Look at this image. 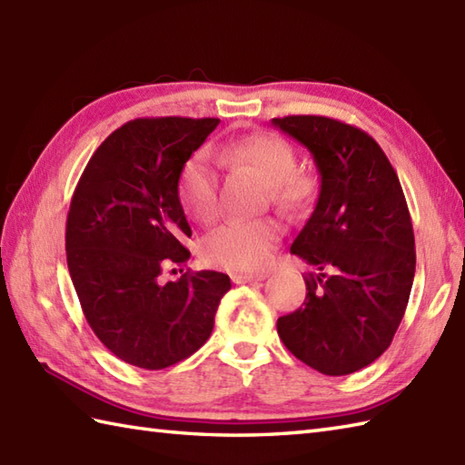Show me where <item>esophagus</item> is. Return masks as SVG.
I'll return each instance as SVG.
<instances>
[{
  "instance_id": "34e87169",
  "label": "esophagus",
  "mask_w": 465,
  "mask_h": 465,
  "mask_svg": "<svg viewBox=\"0 0 465 465\" xmlns=\"http://www.w3.org/2000/svg\"><path fill=\"white\" fill-rule=\"evenodd\" d=\"M268 278V273H233V283H252V282H263Z\"/></svg>"
}]
</instances>
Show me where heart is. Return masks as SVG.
I'll return each mask as SVG.
<instances>
[{"label": "heart", "mask_w": 465, "mask_h": 465, "mask_svg": "<svg viewBox=\"0 0 465 465\" xmlns=\"http://www.w3.org/2000/svg\"><path fill=\"white\" fill-rule=\"evenodd\" d=\"M217 162L243 165L258 173L270 185L272 202L283 212H298L312 202L315 180L310 172L295 167V150L283 137L255 134L215 147ZM182 205L197 222L215 220L217 173L203 152L187 160L180 175ZM280 225L272 220L232 222L217 227L202 242V258L212 268L227 272H255L270 263L280 240Z\"/></svg>", "instance_id": "obj_1"}]
</instances>
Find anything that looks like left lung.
<instances>
[{
  "label": "left lung",
  "instance_id": "8db88e82",
  "mask_svg": "<svg viewBox=\"0 0 465 465\" xmlns=\"http://www.w3.org/2000/svg\"><path fill=\"white\" fill-rule=\"evenodd\" d=\"M272 125L308 147L320 172L318 203L292 243L320 273L305 278L303 308L282 315L278 333L310 368L348 375L390 348L406 313L416 273L406 197L381 147L358 127L322 115Z\"/></svg>",
  "mask_w": 465,
  "mask_h": 465
}]
</instances>
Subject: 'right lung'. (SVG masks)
Wrapping results in <instances>:
<instances>
[{"instance_id":"right-lung-1","label":"right lung","mask_w":465,"mask_h":465,"mask_svg":"<svg viewBox=\"0 0 465 465\" xmlns=\"http://www.w3.org/2000/svg\"><path fill=\"white\" fill-rule=\"evenodd\" d=\"M220 120H134L97 147L65 225L67 268L94 333L117 358L163 370L207 341L232 282L220 272L160 275L183 265L192 235L177 183Z\"/></svg>"}]
</instances>
